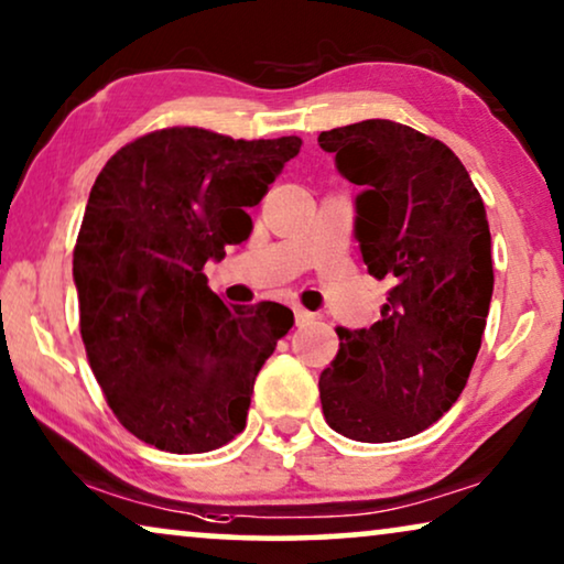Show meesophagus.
Here are the masks:
<instances>
[{
	"label": "esophagus",
	"mask_w": 564,
	"mask_h": 564,
	"mask_svg": "<svg viewBox=\"0 0 564 564\" xmlns=\"http://www.w3.org/2000/svg\"><path fill=\"white\" fill-rule=\"evenodd\" d=\"M294 317H296V325H299V327L312 325V322H314V314H312V312H306V310H302V306H296V310H294Z\"/></svg>",
	"instance_id": "34e87169"
}]
</instances>
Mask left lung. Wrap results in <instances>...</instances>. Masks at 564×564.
<instances>
[{"mask_svg":"<svg viewBox=\"0 0 564 564\" xmlns=\"http://www.w3.org/2000/svg\"><path fill=\"white\" fill-rule=\"evenodd\" d=\"M340 175L364 185L356 239L369 273L392 283L369 329L337 327L319 377L327 425L389 444L433 425L467 387L492 299L490 227L469 172L444 141L371 118L322 131Z\"/></svg>","mask_w":564,"mask_h":564,"instance_id":"obj_1","label":"left lung"}]
</instances>
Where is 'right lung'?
Returning a JSON list of instances; mask_svg holds the SVG:
<instances>
[{
    "instance_id": "obj_1",
    "label": "right lung",
    "mask_w": 564,
    "mask_h": 564,
    "mask_svg": "<svg viewBox=\"0 0 564 564\" xmlns=\"http://www.w3.org/2000/svg\"><path fill=\"white\" fill-rule=\"evenodd\" d=\"M299 149L175 126L118 149L89 191L74 247L89 369L120 425L160 452L242 433L254 377L294 325L283 304H224L204 265L250 237L247 208Z\"/></svg>"
}]
</instances>
